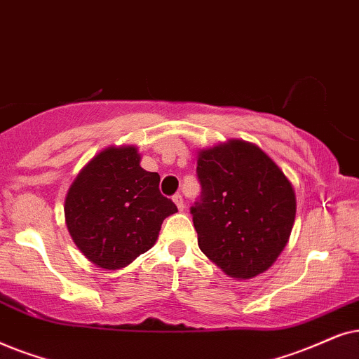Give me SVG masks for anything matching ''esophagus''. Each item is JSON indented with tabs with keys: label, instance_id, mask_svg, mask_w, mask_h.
Masks as SVG:
<instances>
[{
	"label": "esophagus",
	"instance_id": "esophagus-1",
	"mask_svg": "<svg viewBox=\"0 0 359 359\" xmlns=\"http://www.w3.org/2000/svg\"><path fill=\"white\" fill-rule=\"evenodd\" d=\"M172 200H174V203L177 205V208H179L180 210V212H184V198H182V195H180V194H175L174 195V197H172Z\"/></svg>",
	"mask_w": 359,
	"mask_h": 359
}]
</instances>
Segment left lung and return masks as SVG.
Here are the masks:
<instances>
[{"label":"left lung","instance_id":"8db88e82","mask_svg":"<svg viewBox=\"0 0 359 359\" xmlns=\"http://www.w3.org/2000/svg\"><path fill=\"white\" fill-rule=\"evenodd\" d=\"M197 177L202 195L190 213L203 255L235 279L269 269L295 219L284 172L256 144L231 140L198 152Z\"/></svg>","mask_w":359,"mask_h":359}]
</instances>
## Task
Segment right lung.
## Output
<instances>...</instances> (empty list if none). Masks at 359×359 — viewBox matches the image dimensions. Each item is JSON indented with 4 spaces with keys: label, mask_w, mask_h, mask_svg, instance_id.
<instances>
[{
    "label": "right lung",
    "mask_w": 359,
    "mask_h": 359,
    "mask_svg": "<svg viewBox=\"0 0 359 359\" xmlns=\"http://www.w3.org/2000/svg\"><path fill=\"white\" fill-rule=\"evenodd\" d=\"M135 146L108 147L80 170L65 197V223L88 261L121 269L151 250L161 224L177 212L159 192L161 177L140 165Z\"/></svg>",
    "instance_id": "right-lung-1"
}]
</instances>
